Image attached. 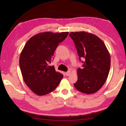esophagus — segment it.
Here are the masks:
<instances>
[{
	"label": "esophagus",
	"instance_id": "esophagus-1",
	"mask_svg": "<svg viewBox=\"0 0 126 126\" xmlns=\"http://www.w3.org/2000/svg\"><path fill=\"white\" fill-rule=\"evenodd\" d=\"M70 74H71V71H68V72H67L65 73V75L67 76H69Z\"/></svg>",
	"mask_w": 126,
	"mask_h": 126
}]
</instances>
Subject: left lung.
<instances>
[{
	"instance_id": "8db88e82",
	"label": "left lung",
	"mask_w": 126,
	"mask_h": 126,
	"mask_svg": "<svg viewBox=\"0 0 126 126\" xmlns=\"http://www.w3.org/2000/svg\"><path fill=\"white\" fill-rule=\"evenodd\" d=\"M78 56L82 59V69L77 70L78 80L74 84L78 91L93 94L105 83L110 67V53L103 42L94 34L86 32H71Z\"/></svg>"
}]
</instances>
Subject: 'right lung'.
Masks as SVG:
<instances>
[{"label": "right lung", "instance_id": "add662e5", "mask_svg": "<svg viewBox=\"0 0 126 126\" xmlns=\"http://www.w3.org/2000/svg\"><path fill=\"white\" fill-rule=\"evenodd\" d=\"M68 32L38 33L28 40L20 53L19 66L23 80L30 89L38 95L52 92L63 75L49 66L54 52Z\"/></svg>", "mask_w": 126, "mask_h": 126}]
</instances>
